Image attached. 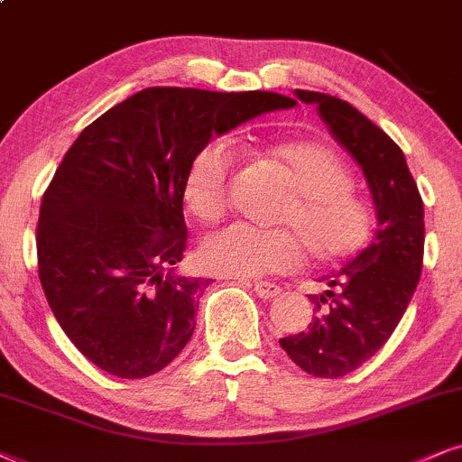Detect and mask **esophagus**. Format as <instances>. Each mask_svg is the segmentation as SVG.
<instances>
[{"instance_id": "1", "label": "esophagus", "mask_w": 462, "mask_h": 462, "mask_svg": "<svg viewBox=\"0 0 462 462\" xmlns=\"http://www.w3.org/2000/svg\"><path fill=\"white\" fill-rule=\"evenodd\" d=\"M254 293L263 300H272V298H276V295H281V287L274 282L259 281V282H254Z\"/></svg>"}]
</instances>
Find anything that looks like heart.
<instances>
[{
	"label": "heart",
	"mask_w": 462,
	"mask_h": 462,
	"mask_svg": "<svg viewBox=\"0 0 462 462\" xmlns=\"http://www.w3.org/2000/svg\"><path fill=\"white\" fill-rule=\"evenodd\" d=\"M270 158L287 173L289 199L276 216L282 229L236 222L208 236L199 261L208 272L257 278L291 272L304 261L336 265L351 259L370 237V212L351 192V175L328 145L310 139L272 145ZM236 152L226 141L203 145L188 164L184 199L192 216L216 222L229 209Z\"/></svg>",
	"instance_id": "b5f03b06"
}]
</instances>
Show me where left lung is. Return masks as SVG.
I'll return each instance as SVG.
<instances>
[{
	"label": "left lung",
	"mask_w": 462,
	"mask_h": 462,
	"mask_svg": "<svg viewBox=\"0 0 462 462\" xmlns=\"http://www.w3.org/2000/svg\"><path fill=\"white\" fill-rule=\"evenodd\" d=\"M317 105L329 133L366 175L377 233L368 248L326 276L306 332L284 336L281 346L312 377L338 379L360 368L388 343L418 287L424 259V203L405 153L356 106L336 96L295 89ZM295 105V100H293Z\"/></svg>",
	"instance_id": "obj_1"
}]
</instances>
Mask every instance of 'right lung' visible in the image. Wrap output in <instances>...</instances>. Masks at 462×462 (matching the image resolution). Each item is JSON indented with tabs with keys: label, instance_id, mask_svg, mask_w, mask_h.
I'll list each match as a JSON object with an SVG mask.
<instances>
[{
	"label": "right lung",
	"instance_id": "add662e5",
	"mask_svg": "<svg viewBox=\"0 0 462 462\" xmlns=\"http://www.w3.org/2000/svg\"><path fill=\"white\" fill-rule=\"evenodd\" d=\"M274 92L147 88L89 124L42 197L38 276L72 345L122 379L178 357L209 278L184 276L188 164L214 134L289 109Z\"/></svg>",
	"mask_w": 462,
	"mask_h": 462
}]
</instances>
